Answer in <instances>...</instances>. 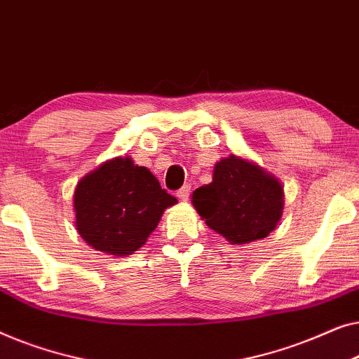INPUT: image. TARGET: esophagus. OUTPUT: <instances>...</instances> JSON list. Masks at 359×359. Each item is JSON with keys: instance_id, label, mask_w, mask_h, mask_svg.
Wrapping results in <instances>:
<instances>
[{"instance_id": "34e87169", "label": "esophagus", "mask_w": 359, "mask_h": 359, "mask_svg": "<svg viewBox=\"0 0 359 359\" xmlns=\"http://www.w3.org/2000/svg\"><path fill=\"white\" fill-rule=\"evenodd\" d=\"M190 191H191V185L190 184H185L184 187H182V189L177 190V196H179L180 200H189Z\"/></svg>"}]
</instances>
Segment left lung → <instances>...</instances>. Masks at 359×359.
Here are the masks:
<instances>
[{"instance_id":"8db88e82","label":"left lung","mask_w":359,"mask_h":359,"mask_svg":"<svg viewBox=\"0 0 359 359\" xmlns=\"http://www.w3.org/2000/svg\"><path fill=\"white\" fill-rule=\"evenodd\" d=\"M191 203L206 224L231 244H247L276 228L283 189L259 165L231 154L216 163L213 182L196 189Z\"/></svg>"}]
</instances>
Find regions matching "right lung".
<instances>
[{
  "label": "right lung",
  "mask_w": 359,
  "mask_h": 359,
  "mask_svg": "<svg viewBox=\"0 0 359 359\" xmlns=\"http://www.w3.org/2000/svg\"><path fill=\"white\" fill-rule=\"evenodd\" d=\"M168 194L146 168L117 158L86 175L74 191L76 229L95 250L130 255L156 229L168 206Z\"/></svg>",
  "instance_id": "add662e5"
}]
</instances>
